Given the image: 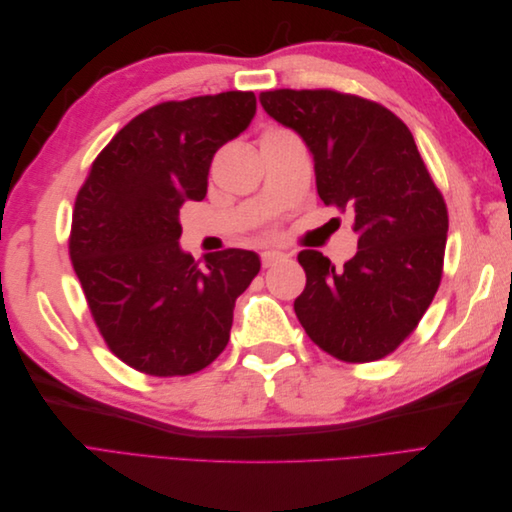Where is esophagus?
<instances>
[{
    "mask_svg": "<svg viewBox=\"0 0 512 512\" xmlns=\"http://www.w3.org/2000/svg\"><path fill=\"white\" fill-rule=\"evenodd\" d=\"M284 258H288L284 252H275V250H267V252L260 254L262 267H273L275 262H280V260H284Z\"/></svg>",
    "mask_w": 512,
    "mask_h": 512,
    "instance_id": "esophagus-1",
    "label": "esophagus"
}]
</instances>
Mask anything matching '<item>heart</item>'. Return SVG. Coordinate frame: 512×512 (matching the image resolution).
Returning a JSON list of instances; mask_svg holds the SVG:
<instances>
[{"label": "heart", "mask_w": 512, "mask_h": 512, "mask_svg": "<svg viewBox=\"0 0 512 512\" xmlns=\"http://www.w3.org/2000/svg\"><path fill=\"white\" fill-rule=\"evenodd\" d=\"M271 132H273V130H271Z\"/></svg>", "instance_id": "heart-1"}]
</instances>
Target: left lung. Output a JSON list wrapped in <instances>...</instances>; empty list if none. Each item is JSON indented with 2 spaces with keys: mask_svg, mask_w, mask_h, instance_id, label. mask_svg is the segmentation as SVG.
<instances>
[{
  "mask_svg": "<svg viewBox=\"0 0 512 512\" xmlns=\"http://www.w3.org/2000/svg\"><path fill=\"white\" fill-rule=\"evenodd\" d=\"M258 100L303 138L324 205L350 211L359 235V250L339 271L316 250L299 252L307 284L294 312L335 359L378 361L416 329L440 286L444 198L389 108L331 89H275Z\"/></svg>",
  "mask_w": 512,
  "mask_h": 512,
  "instance_id": "1",
  "label": "left lung"
}]
</instances>
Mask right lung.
<instances>
[{"instance_id": "right-lung-1", "label": "right lung", "mask_w": 512, "mask_h": 512, "mask_svg": "<svg viewBox=\"0 0 512 512\" xmlns=\"http://www.w3.org/2000/svg\"><path fill=\"white\" fill-rule=\"evenodd\" d=\"M256 115L252 91L162 102L108 143L76 196L70 258L108 348L149 376H188L226 348L232 309L260 271L247 250L179 245V209L203 200L209 166Z\"/></svg>"}]
</instances>
